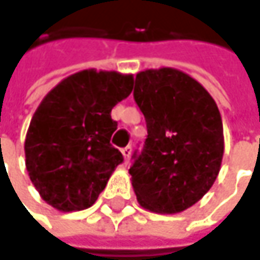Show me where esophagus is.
<instances>
[{
  "label": "esophagus",
  "instance_id": "esophagus-1",
  "mask_svg": "<svg viewBox=\"0 0 260 260\" xmlns=\"http://www.w3.org/2000/svg\"><path fill=\"white\" fill-rule=\"evenodd\" d=\"M122 154H123L125 160H126V162H129L131 154H132V147H131V146H126V147H123V149H122Z\"/></svg>",
  "mask_w": 260,
  "mask_h": 260
}]
</instances>
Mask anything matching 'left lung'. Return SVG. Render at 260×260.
Listing matches in <instances>:
<instances>
[{"label": "left lung", "mask_w": 260, "mask_h": 260, "mask_svg": "<svg viewBox=\"0 0 260 260\" xmlns=\"http://www.w3.org/2000/svg\"><path fill=\"white\" fill-rule=\"evenodd\" d=\"M134 100L147 125L129 168L137 200L154 213H180L210 190L220 171V111L201 83L176 68L138 73Z\"/></svg>", "instance_id": "left-lung-1"}]
</instances>
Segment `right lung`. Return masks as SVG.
I'll use <instances>...</instances> for the list:
<instances>
[{
	"mask_svg": "<svg viewBox=\"0 0 260 260\" xmlns=\"http://www.w3.org/2000/svg\"><path fill=\"white\" fill-rule=\"evenodd\" d=\"M131 74L83 70L56 84L36 110L25 140L26 170L41 198L59 211L90 207L122 153L110 144L111 108L128 98Z\"/></svg>",
	"mask_w": 260,
	"mask_h": 260,
	"instance_id": "obj_1",
	"label": "right lung"
}]
</instances>
